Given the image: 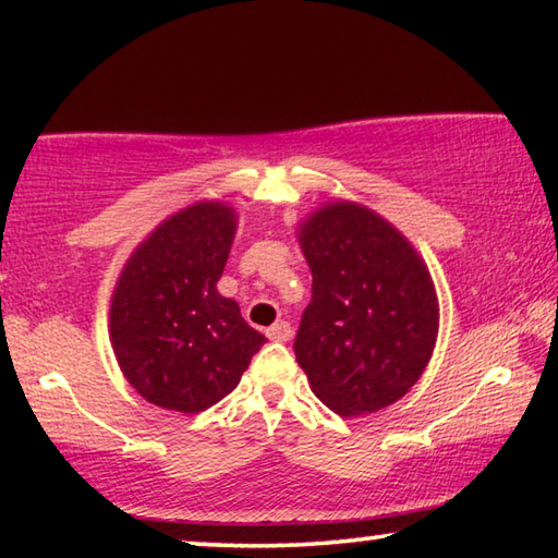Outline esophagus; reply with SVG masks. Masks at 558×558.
I'll use <instances>...</instances> for the list:
<instances>
[{"label": "esophagus", "instance_id": "esophagus-1", "mask_svg": "<svg viewBox=\"0 0 558 558\" xmlns=\"http://www.w3.org/2000/svg\"><path fill=\"white\" fill-rule=\"evenodd\" d=\"M266 335H268V339H272V342H288V339L292 337V329L286 319H278L276 325L266 329Z\"/></svg>", "mask_w": 558, "mask_h": 558}]
</instances>
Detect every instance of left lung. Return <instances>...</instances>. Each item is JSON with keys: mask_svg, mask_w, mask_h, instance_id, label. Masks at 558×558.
I'll use <instances>...</instances> for the list:
<instances>
[{"mask_svg": "<svg viewBox=\"0 0 558 558\" xmlns=\"http://www.w3.org/2000/svg\"><path fill=\"white\" fill-rule=\"evenodd\" d=\"M313 272L295 356L339 415L381 411L411 391L433 356L440 307L430 270L381 214L337 199L298 223Z\"/></svg>", "mask_w": 558, "mask_h": 558, "instance_id": "8db88e82", "label": "left lung"}]
</instances>
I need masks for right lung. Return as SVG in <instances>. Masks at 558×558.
<instances>
[{
	"label": "right lung",
	"instance_id": "add662e5",
	"mask_svg": "<svg viewBox=\"0 0 558 558\" xmlns=\"http://www.w3.org/2000/svg\"><path fill=\"white\" fill-rule=\"evenodd\" d=\"M235 229L231 204H189L137 243L112 288L108 332L118 366L159 409H209L239 386L266 344L239 302L216 290Z\"/></svg>",
	"mask_w": 558,
	"mask_h": 558
}]
</instances>
